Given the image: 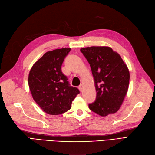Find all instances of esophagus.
Wrapping results in <instances>:
<instances>
[{"mask_svg":"<svg viewBox=\"0 0 155 155\" xmlns=\"http://www.w3.org/2000/svg\"><path fill=\"white\" fill-rule=\"evenodd\" d=\"M83 88H84V84H81L79 86V90L81 92H83Z\"/></svg>","mask_w":155,"mask_h":155,"instance_id":"obj_1","label":"esophagus"}]
</instances>
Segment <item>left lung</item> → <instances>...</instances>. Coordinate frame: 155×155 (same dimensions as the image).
I'll return each instance as SVG.
<instances>
[{"label": "left lung", "instance_id": "obj_1", "mask_svg": "<svg viewBox=\"0 0 155 155\" xmlns=\"http://www.w3.org/2000/svg\"><path fill=\"white\" fill-rule=\"evenodd\" d=\"M88 61L94 78L97 95L89 104L90 110L105 117L119 110L129 87L130 72L118 53L109 47L80 49Z\"/></svg>", "mask_w": 155, "mask_h": 155}]
</instances>
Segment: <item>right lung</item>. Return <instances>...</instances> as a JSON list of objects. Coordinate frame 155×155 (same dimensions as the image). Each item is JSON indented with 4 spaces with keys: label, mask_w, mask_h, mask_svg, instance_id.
Listing matches in <instances>:
<instances>
[{
    "label": "right lung",
    "mask_w": 155,
    "mask_h": 155,
    "mask_svg": "<svg viewBox=\"0 0 155 155\" xmlns=\"http://www.w3.org/2000/svg\"><path fill=\"white\" fill-rule=\"evenodd\" d=\"M71 48L47 52L32 67L28 84L35 102L45 113L57 115L71 108L72 101L79 94L71 86L61 72V65Z\"/></svg>",
    "instance_id": "add662e5"
}]
</instances>
